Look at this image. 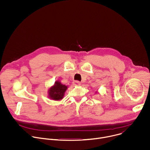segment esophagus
Wrapping results in <instances>:
<instances>
[{"label":"esophagus","mask_w":150,"mask_h":150,"mask_svg":"<svg viewBox=\"0 0 150 150\" xmlns=\"http://www.w3.org/2000/svg\"><path fill=\"white\" fill-rule=\"evenodd\" d=\"M81 82H79V81H75L74 82V85H81Z\"/></svg>","instance_id":"esophagus-1"}]
</instances>
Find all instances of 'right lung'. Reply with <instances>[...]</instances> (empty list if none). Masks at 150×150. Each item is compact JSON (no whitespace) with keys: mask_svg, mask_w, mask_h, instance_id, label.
Returning a JSON list of instances; mask_svg holds the SVG:
<instances>
[{"mask_svg":"<svg viewBox=\"0 0 150 150\" xmlns=\"http://www.w3.org/2000/svg\"><path fill=\"white\" fill-rule=\"evenodd\" d=\"M67 86L62 84L60 82H55V84L52 87L49 91L50 98L54 100H60L63 98L65 92L67 90Z\"/></svg>","mask_w":150,"mask_h":150,"instance_id":"obj_1","label":"right lung"}]
</instances>
